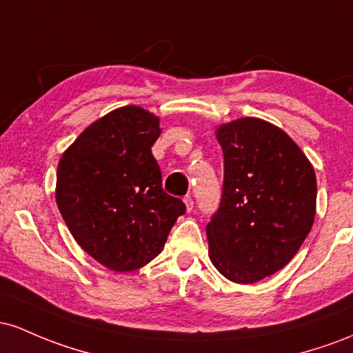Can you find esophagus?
Instances as JSON below:
<instances>
[{
	"label": "esophagus",
	"instance_id": "34e87169",
	"mask_svg": "<svg viewBox=\"0 0 353 353\" xmlns=\"http://www.w3.org/2000/svg\"><path fill=\"white\" fill-rule=\"evenodd\" d=\"M183 201H185V207H187V212H192V210H193V200H192V196L187 195V196L183 198Z\"/></svg>",
	"mask_w": 353,
	"mask_h": 353
}]
</instances>
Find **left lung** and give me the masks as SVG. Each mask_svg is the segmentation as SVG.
Returning <instances> with one entry per match:
<instances>
[{
	"instance_id": "1",
	"label": "left lung",
	"mask_w": 353,
	"mask_h": 353,
	"mask_svg": "<svg viewBox=\"0 0 353 353\" xmlns=\"http://www.w3.org/2000/svg\"><path fill=\"white\" fill-rule=\"evenodd\" d=\"M216 140L225 172L207 225L210 260L225 279L255 283L282 270L312 230L314 166L283 130L260 118L219 126Z\"/></svg>"
}]
</instances>
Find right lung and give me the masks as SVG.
Segmentation results:
<instances>
[{"label": "right lung", "instance_id": "obj_1", "mask_svg": "<svg viewBox=\"0 0 353 353\" xmlns=\"http://www.w3.org/2000/svg\"><path fill=\"white\" fill-rule=\"evenodd\" d=\"M160 120L123 106L91 123L63 153L57 203L78 245L114 272L141 268L163 250L180 198L165 193L152 146Z\"/></svg>", "mask_w": 353, "mask_h": 353}]
</instances>
